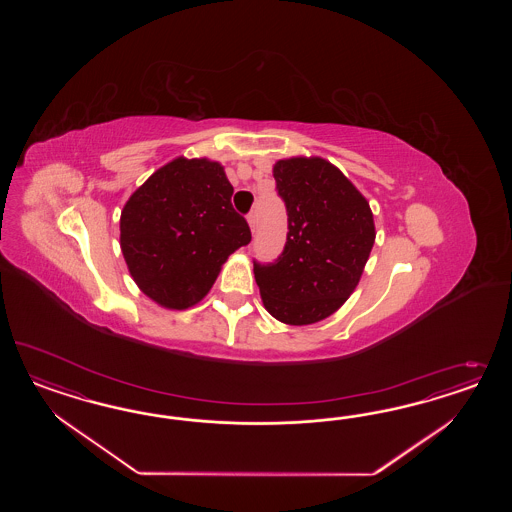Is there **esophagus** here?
<instances>
[{"label":"esophagus","instance_id":"1","mask_svg":"<svg viewBox=\"0 0 512 512\" xmlns=\"http://www.w3.org/2000/svg\"><path fill=\"white\" fill-rule=\"evenodd\" d=\"M248 223L251 233H255V229H257V212H255V210H251V212H249Z\"/></svg>","mask_w":512,"mask_h":512}]
</instances>
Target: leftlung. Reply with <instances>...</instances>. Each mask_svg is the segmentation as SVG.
<instances>
[{"instance_id":"obj_1","label":"left lung","mask_w":512,"mask_h":512,"mask_svg":"<svg viewBox=\"0 0 512 512\" xmlns=\"http://www.w3.org/2000/svg\"><path fill=\"white\" fill-rule=\"evenodd\" d=\"M289 216L278 261L253 264L266 311L285 325L319 323L357 289L375 242L372 208L323 157L296 155L274 165Z\"/></svg>"}]
</instances>
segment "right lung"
<instances>
[{"mask_svg": "<svg viewBox=\"0 0 512 512\" xmlns=\"http://www.w3.org/2000/svg\"><path fill=\"white\" fill-rule=\"evenodd\" d=\"M233 186L221 163L176 157L125 202L120 248L140 291L167 310L199 304L221 266L251 242L234 212Z\"/></svg>", "mask_w": 512, "mask_h": 512, "instance_id": "1", "label": "right lung"}]
</instances>
